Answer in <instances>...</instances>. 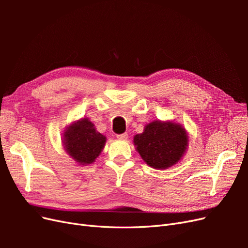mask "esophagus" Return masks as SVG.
I'll return each mask as SVG.
<instances>
[{
  "label": "esophagus",
  "instance_id": "esophagus-1",
  "mask_svg": "<svg viewBox=\"0 0 248 248\" xmlns=\"http://www.w3.org/2000/svg\"><path fill=\"white\" fill-rule=\"evenodd\" d=\"M127 138H128V134H127L126 132L121 133V134H117L118 140H127Z\"/></svg>",
  "mask_w": 248,
  "mask_h": 248
}]
</instances>
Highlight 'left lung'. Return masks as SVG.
Masks as SVG:
<instances>
[{"instance_id":"left-lung-1","label":"left lung","mask_w":248,"mask_h":248,"mask_svg":"<svg viewBox=\"0 0 248 248\" xmlns=\"http://www.w3.org/2000/svg\"><path fill=\"white\" fill-rule=\"evenodd\" d=\"M187 140L181 125L161 121L148 124L144 132L133 138L141 158L154 169H167L176 164L185 152Z\"/></svg>"}]
</instances>
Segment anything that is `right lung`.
<instances>
[{
	"instance_id": "right-lung-1",
	"label": "right lung",
	"mask_w": 248,
	"mask_h": 248,
	"mask_svg": "<svg viewBox=\"0 0 248 248\" xmlns=\"http://www.w3.org/2000/svg\"><path fill=\"white\" fill-rule=\"evenodd\" d=\"M107 138L96 131L92 122L82 119L71 124L64 133L65 150L80 164L92 163L101 153Z\"/></svg>"
}]
</instances>
